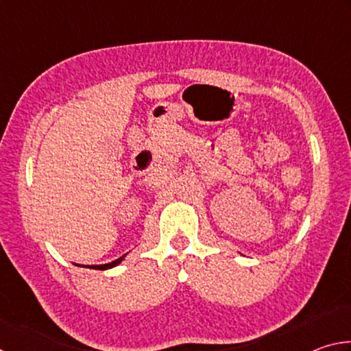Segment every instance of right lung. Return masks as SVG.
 Wrapping results in <instances>:
<instances>
[{"label":"right lung","instance_id":"add662e5","mask_svg":"<svg viewBox=\"0 0 351 351\" xmlns=\"http://www.w3.org/2000/svg\"><path fill=\"white\" fill-rule=\"evenodd\" d=\"M123 257H125V255H122V257H119L117 260L111 261V263H106V265H93V266H88V268H91V269H110V268H112V266H117L119 263H121V261L123 260Z\"/></svg>","mask_w":351,"mask_h":351}]
</instances>
